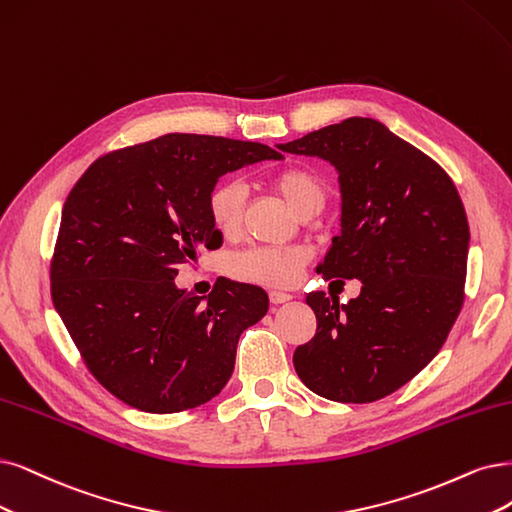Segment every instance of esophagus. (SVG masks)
<instances>
[{
    "label": "esophagus",
    "instance_id": "obj_1",
    "mask_svg": "<svg viewBox=\"0 0 512 512\" xmlns=\"http://www.w3.org/2000/svg\"><path fill=\"white\" fill-rule=\"evenodd\" d=\"M268 297H270L272 304H285V301H289V299H291V295H289V293H282V291H270V293H268Z\"/></svg>",
    "mask_w": 512,
    "mask_h": 512
}]
</instances>
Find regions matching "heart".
Returning a JSON list of instances; mask_svg holds the SVG:
<instances>
[{
  "label": "heart",
  "mask_w": 512,
  "mask_h": 512,
  "mask_svg": "<svg viewBox=\"0 0 512 512\" xmlns=\"http://www.w3.org/2000/svg\"><path fill=\"white\" fill-rule=\"evenodd\" d=\"M268 185L299 217L316 215L329 196L327 179L316 168L299 164L274 170L268 177ZM206 213L221 236L234 238L240 232L244 217V187L238 181L217 183L208 192ZM308 261L310 253L304 246H285V249L255 246L232 259L230 272L244 282L287 289L297 285Z\"/></svg>",
  "instance_id": "heart-1"
}]
</instances>
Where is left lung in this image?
I'll return each instance as SVG.
<instances>
[{
	"instance_id": "obj_1",
	"label": "left lung",
	"mask_w": 512,
	"mask_h": 512,
	"mask_svg": "<svg viewBox=\"0 0 512 512\" xmlns=\"http://www.w3.org/2000/svg\"><path fill=\"white\" fill-rule=\"evenodd\" d=\"M280 149L339 170L342 234L318 272L363 282L342 306L323 291L306 297L316 333L295 348V371L329 401H380L439 354L462 310L464 204L441 164L371 118H348Z\"/></svg>"
}]
</instances>
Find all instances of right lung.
<instances>
[{
  "label": "right lung",
  "instance_id": "add662e5",
  "mask_svg": "<svg viewBox=\"0 0 512 512\" xmlns=\"http://www.w3.org/2000/svg\"><path fill=\"white\" fill-rule=\"evenodd\" d=\"M280 158L253 141L173 132L109 151L73 185L50 293L84 365L116 399L179 413L230 380L242 331L268 312L266 291L223 278L192 297L175 276L221 242L206 213L219 177Z\"/></svg>",
  "mask_w": 512,
  "mask_h": 512
}]
</instances>
